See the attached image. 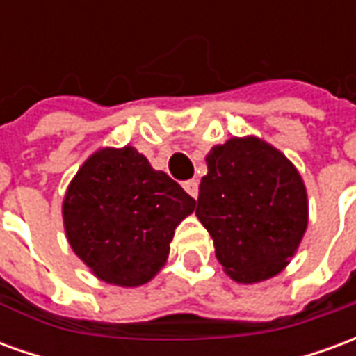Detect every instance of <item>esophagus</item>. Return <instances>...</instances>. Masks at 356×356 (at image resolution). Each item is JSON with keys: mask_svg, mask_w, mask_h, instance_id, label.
I'll use <instances>...</instances> for the list:
<instances>
[{"mask_svg": "<svg viewBox=\"0 0 356 356\" xmlns=\"http://www.w3.org/2000/svg\"><path fill=\"white\" fill-rule=\"evenodd\" d=\"M186 193L191 194L193 198H198V181L196 179H191V181H186L185 185H183Z\"/></svg>", "mask_w": 356, "mask_h": 356, "instance_id": "34e87169", "label": "esophagus"}]
</instances>
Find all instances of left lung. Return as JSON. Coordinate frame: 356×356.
Masks as SVG:
<instances>
[{
	"label": "left lung",
	"instance_id": "left-lung-1",
	"mask_svg": "<svg viewBox=\"0 0 356 356\" xmlns=\"http://www.w3.org/2000/svg\"><path fill=\"white\" fill-rule=\"evenodd\" d=\"M196 217L217 261L238 284H257L288 267L305 236L309 200L298 168L255 135L231 137L206 156Z\"/></svg>",
	"mask_w": 356,
	"mask_h": 356
}]
</instances>
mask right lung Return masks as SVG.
<instances>
[{"mask_svg": "<svg viewBox=\"0 0 356 356\" xmlns=\"http://www.w3.org/2000/svg\"><path fill=\"white\" fill-rule=\"evenodd\" d=\"M194 208L193 196L137 148L102 147L66 188L63 223L74 254L99 280L137 288L162 270L177 225Z\"/></svg>", "mask_w": 356, "mask_h": 356, "instance_id": "1", "label": "right lung"}]
</instances>
